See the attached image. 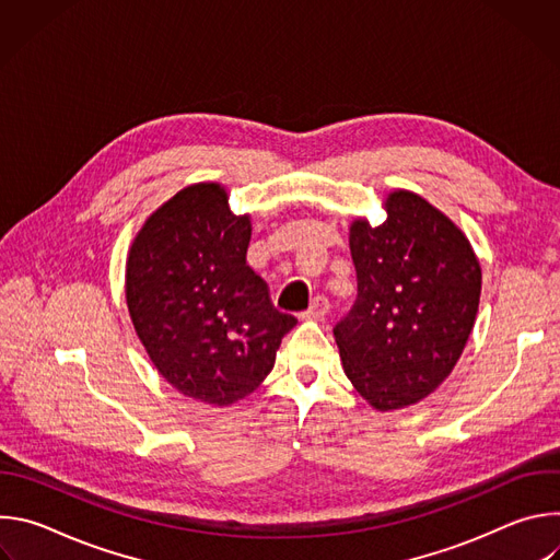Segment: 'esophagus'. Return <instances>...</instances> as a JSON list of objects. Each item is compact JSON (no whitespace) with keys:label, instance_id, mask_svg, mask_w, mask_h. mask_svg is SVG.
<instances>
[{"label":"esophagus","instance_id":"obj_1","mask_svg":"<svg viewBox=\"0 0 560 560\" xmlns=\"http://www.w3.org/2000/svg\"><path fill=\"white\" fill-rule=\"evenodd\" d=\"M330 312V301L324 294H316L310 301V307L303 312L305 318H324Z\"/></svg>","mask_w":560,"mask_h":560}]
</instances>
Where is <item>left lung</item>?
I'll list each match as a JSON object with an SVG mask.
<instances>
[{
  "label": "left lung",
  "mask_w": 560,
  "mask_h": 560,
  "mask_svg": "<svg viewBox=\"0 0 560 560\" xmlns=\"http://www.w3.org/2000/svg\"><path fill=\"white\" fill-rule=\"evenodd\" d=\"M387 219L350 228L357 301L335 326L343 370L376 410L434 392L456 365L481 299V266L463 232L415 192L396 190Z\"/></svg>",
  "instance_id": "left-lung-1"
}]
</instances>
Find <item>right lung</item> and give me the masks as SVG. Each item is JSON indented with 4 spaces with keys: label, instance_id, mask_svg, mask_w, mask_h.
<instances>
[{
    "label": "right lung",
    "instance_id": "1",
    "mask_svg": "<svg viewBox=\"0 0 560 560\" xmlns=\"http://www.w3.org/2000/svg\"><path fill=\"white\" fill-rule=\"evenodd\" d=\"M250 219L219 184L177 192L139 230L126 266L135 330L182 394L228 406L259 387L296 326L246 264Z\"/></svg>",
    "mask_w": 560,
    "mask_h": 560
}]
</instances>
